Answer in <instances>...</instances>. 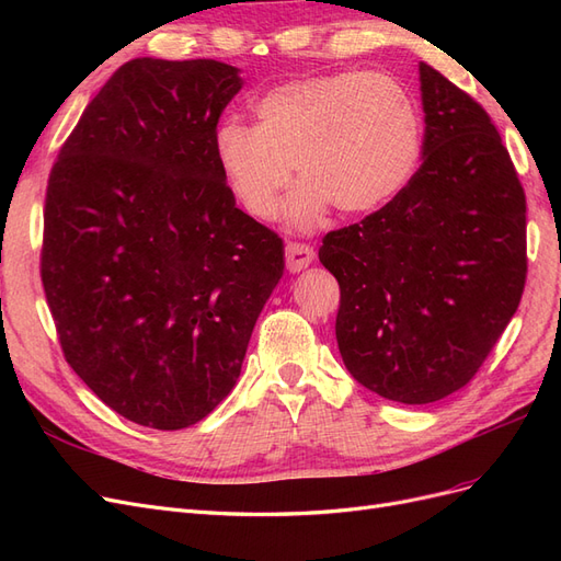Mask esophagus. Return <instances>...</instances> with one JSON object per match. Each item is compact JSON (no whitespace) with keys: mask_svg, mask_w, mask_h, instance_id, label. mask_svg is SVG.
Here are the masks:
<instances>
[{"mask_svg":"<svg viewBox=\"0 0 561 561\" xmlns=\"http://www.w3.org/2000/svg\"><path fill=\"white\" fill-rule=\"evenodd\" d=\"M313 262V248L304 245V243H287L285 245V264L290 274H297V271L307 268Z\"/></svg>","mask_w":561,"mask_h":561,"instance_id":"esophagus-1","label":"esophagus"}]
</instances>
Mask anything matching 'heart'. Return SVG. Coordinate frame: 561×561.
I'll use <instances>...</instances> for the list:
<instances>
[{
	"label": "heart",
	"mask_w": 561,
	"mask_h": 561,
	"mask_svg": "<svg viewBox=\"0 0 561 561\" xmlns=\"http://www.w3.org/2000/svg\"><path fill=\"white\" fill-rule=\"evenodd\" d=\"M257 126L222 122L213 151L229 192L254 219L287 208L295 229L309 231L332 206L344 215L381 208L410 182L421 151L416 103L381 72H334L285 81L254 103Z\"/></svg>",
	"instance_id": "obj_1"
}]
</instances>
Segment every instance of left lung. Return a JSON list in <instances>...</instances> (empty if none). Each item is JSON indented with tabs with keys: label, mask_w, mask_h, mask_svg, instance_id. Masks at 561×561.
I'll return each mask as SVG.
<instances>
[{
	"label": "left lung",
	"mask_w": 561,
	"mask_h": 561,
	"mask_svg": "<svg viewBox=\"0 0 561 561\" xmlns=\"http://www.w3.org/2000/svg\"><path fill=\"white\" fill-rule=\"evenodd\" d=\"M423 163L318 257L342 299L336 344L371 393L428 404L463 388L515 316L526 283V198L480 103L419 65Z\"/></svg>",
	"instance_id": "1"
}]
</instances>
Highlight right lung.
<instances>
[{"label": "right lung", "instance_id": "obj_1", "mask_svg": "<svg viewBox=\"0 0 561 561\" xmlns=\"http://www.w3.org/2000/svg\"><path fill=\"white\" fill-rule=\"evenodd\" d=\"M241 87L219 60L135 58L48 175L42 283L65 360L147 428L194 426L231 393L283 276V241L236 208L213 151Z\"/></svg>", "mask_w": 561, "mask_h": 561}]
</instances>
